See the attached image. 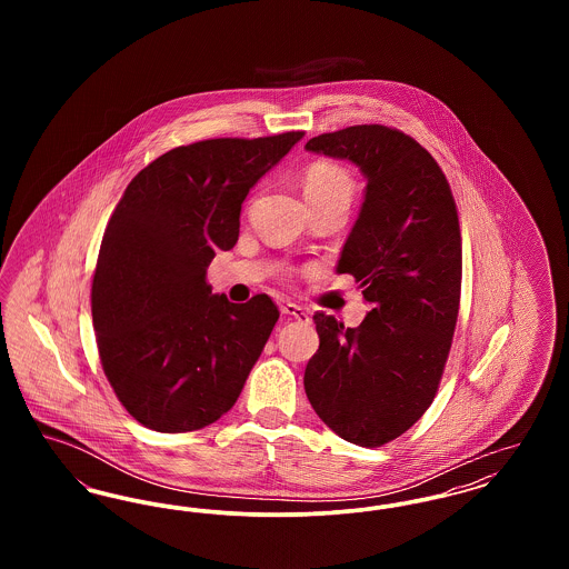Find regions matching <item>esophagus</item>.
I'll return each instance as SVG.
<instances>
[{
	"instance_id": "esophagus-1",
	"label": "esophagus",
	"mask_w": 569,
	"mask_h": 569,
	"mask_svg": "<svg viewBox=\"0 0 569 569\" xmlns=\"http://www.w3.org/2000/svg\"><path fill=\"white\" fill-rule=\"evenodd\" d=\"M279 309H281V313L283 316H290V318H295L298 322H309L311 318H309V313L297 305V302H290V300H283L281 305H279Z\"/></svg>"
}]
</instances>
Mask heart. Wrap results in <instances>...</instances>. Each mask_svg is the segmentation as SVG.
<instances>
[{"mask_svg": "<svg viewBox=\"0 0 569 569\" xmlns=\"http://www.w3.org/2000/svg\"><path fill=\"white\" fill-rule=\"evenodd\" d=\"M353 181L341 166L330 162L311 163L305 172L307 198H346L352 200Z\"/></svg>", "mask_w": 569, "mask_h": 569, "instance_id": "heart-1", "label": "heart"}]
</instances>
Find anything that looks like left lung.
Listing matches in <instances>:
<instances>
[{
	"label": "left lung",
	"mask_w": 569,
	"mask_h": 569,
	"mask_svg": "<svg viewBox=\"0 0 569 569\" xmlns=\"http://www.w3.org/2000/svg\"><path fill=\"white\" fill-rule=\"evenodd\" d=\"M305 149L350 160L367 179L337 272L352 274L371 305L356 328L313 316L320 348L305 392L339 437L379 448L422 418L443 376L462 277L457 202L433 156L395 128L352 126Z\"/></svg>",
	"instance_id": "left-lung-1"
}]
</instances>
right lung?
<instances>
[{
    "label": "right lung",
    "instance_id": "add662e5",
    "mask_svg": "<svg viewBox=\"0 0 569 569\" xmlns=\"http://www.w3.org/2000/svg\"><path fill=\"white\" fill-rule=\"evenodd\" d=\"M305 132L170 149L123 191L104 230L91 316L110 386L142 427L188 433L237 403L279 309L211 295L217 249L239 241L249 190Z\"/></svg>",
    "mask_w": 569,
    "mask_h": 569
}]
</instances>
